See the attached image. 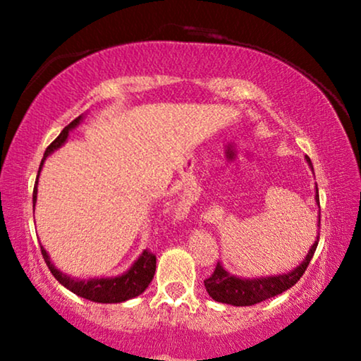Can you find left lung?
I'll list each match as a JSON object with an SVG mask.
<instances>
[{
  "label": "left lung",
  "mask_w": 361,
  "mask_h": 361,
  "mask_svg": "<svg viewBox=\"0 0 361 361\" xmlns=\"http://www.w3.org/2000/svg\"><path fill=\"white\" fill-rule=\"evenodd\" d=\"M305 159H307L309 166L312 167V162H310L309 157H305ZM315 202L319 204L317 184H315ZM319 209H320V204H319ZM319 226H320V215H319ZM317 245H319V236L317 240L314 241V245L310 246L307 256H305L304 261L298 266V268H294L290 273L279 274V276H268V278H256V279L236 278V276L230 274L228 271H225L224 266L220 263H216L214 274L204 281L207 293H209L210 298L216 300V302L236 305V307H241V305H255L258 302H263L266 299L274 298V295L283 294L284 290L293 288V286L302 278V274L305 273V269H307L310 259H312Z\"/></svg>",
  "instance_id": "1"
}]
</instances>
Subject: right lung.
<instances>
[{"label":"right lung","instance_id":"1","mask_svg":"<svg viewBox=\"0 0 361 361\" xmlns=\"http://www.w3.org/2000/svg\"><path fill=\"white\" fill-rule=\"evenodd\" d=\"M82 116H78L73 120L71 125H67L63 128L61 135H59L56 140H54L49 147L44 152V157L41 161V166H39L37 171V179H39V172L42 169L44 161L46 157L61 147L63 142H66L68 131L73 130L78 123H80ZM37 179H36V185H34V192H32V204L36 205L37 200ZM41 253L42 258L46 261L47 268L51 269V273L54 278H56L59 283H61L63 288H67L68 290H72L73 294L80 295L83 299L93 300V302H102V304H116V302H125L128 299L136 298V295L142 294L146 290L147 286L154 278V271H156V255L151 253L149 250H145L141 253L140 258H137L130 269L126 273H123L120 276H115V278H90V279H77V278H71V276L63 274L59 271L56 266L51 263V258H49L47 251L41 246Z\"/></svg>","mask_w":361,"mask_h":361}]
</instances>
